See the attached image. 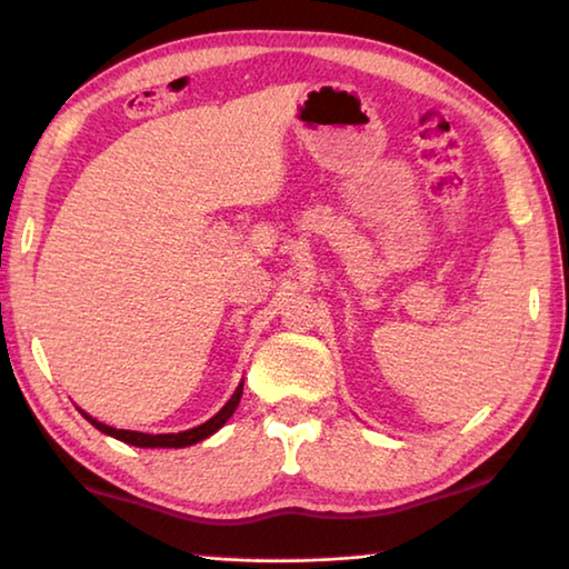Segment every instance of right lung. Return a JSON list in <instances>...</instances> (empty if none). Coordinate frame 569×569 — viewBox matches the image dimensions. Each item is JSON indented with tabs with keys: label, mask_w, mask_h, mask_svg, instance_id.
Returning <instances> with one entry per match:
<instances>
[{
	"label": "right lung",
	"mask_w": 569,
	"mask_h": 569,
	"mask_svg": "<svg viewBox=\"0 0 569 569\" xmlns=\"http://www.w3.org/2000/svg\"><path fill=\"white\" fill-rule=\"evenodd\" d=\"M240 397H243V383L236 389L233 397L228 399V403L223 409H220L213 419H208L206 423H200V427H192V429H186V431H176V435H146V431H130V429H114V427H108V423H102L98 419H92L88 411L80 413L84 419H88L94 429H100L102 435L108 437H114L124 441V445H132V447H150V449H180V447H190V445H198V441L208 439L210 435H216V431L223 427V423L233 417V411L238 409L240 403Z\"/></svg>",
	"instance_id": "1"
}]
</instances>
